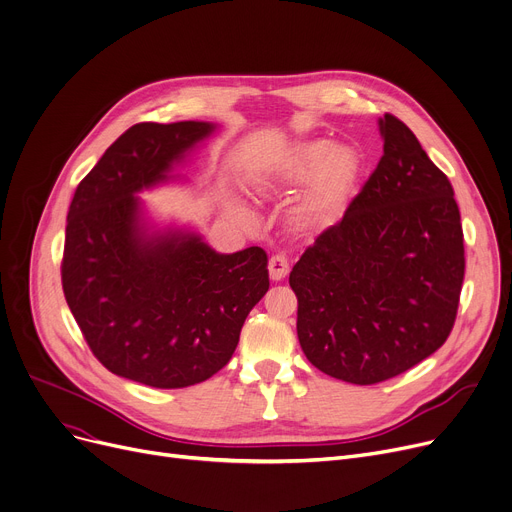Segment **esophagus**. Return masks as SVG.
<instances>
[{
  "instance_id": "obj_1",
  "label": "esophagus",
  "mask_w": 512,
  "mask_h": 512,
  "mask_svg": "<svg viewBox=\"0 0 512 512\" xmlns=\"http://www.w3.org/2000/svg\"><path fill=\"white\" fill-rule=\"evenodd\" d=\"M267 270H270V278L272 280H282V278H286V274H288V270H290V265H288V259L284 257V255H274L272 259H270V265H267Z\"/></svg>"
}]
</instances>
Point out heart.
Here are the masks:
<instances>
[{
  "instance_id": "obj_1",
  "label": "heart",
  "mask_w": 512,
  "mask_h": 512,
  "mask_svg": "<svg viewBox=\"0 0 512 512\" xmlns=\"http://www.w3.org/2000/svg\"><path fill=\"white\" fill-rule=\"evenodd\" d=\"M361 172L363 157L355 147L326 139L303 141L280 155L272 172L261 180V191L282 197L309 182L292 211V224L299 230H326L344 215Z\"/></svg>"
}]
</instances>
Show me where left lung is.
Instances as JSON below:
<instances>
[{"mask_svg":"<svg viewBox=\"0 0 512 512\" xmlns=\"http://www.w3.org/2000/svg\"><path fill=\"white\" fill-rule=\"evenodd\" d=\"M380 132L378 168L288 278L305 357L359 386L386 382L438 351L465 278L450 180L405 122L386 114Z\"/></svg>","mask_w":512,"mask_h":512,"instance_id":"obj_1","label":"left lung"}]
</instances>
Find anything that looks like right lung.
I'll return each mask as SVG.
<instances>
[{
    "instance_id": "obj_1",
    "label": "right lung",
    "mask_w": 512,
    "mask_h": 512,
    "mask_svg": "<svg viewBox=\"0 0 512 512\" xmlns=\"http://www.w3.org/2000/svg\"><path fill=\"white\" fill-rule=\"evenodd\" d=\"M209 122H141L80 180L62 259L66 303L97 361L153 388L209 380L234 355L242 324L270 288L267 255L215 253L197 234H149L143 188L213 132Z\"/></svg>"
}]
</instances>
